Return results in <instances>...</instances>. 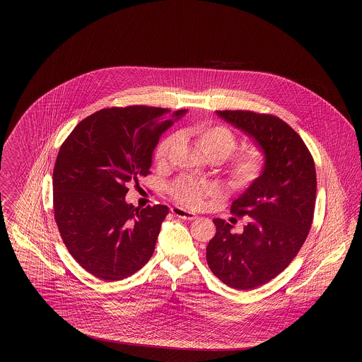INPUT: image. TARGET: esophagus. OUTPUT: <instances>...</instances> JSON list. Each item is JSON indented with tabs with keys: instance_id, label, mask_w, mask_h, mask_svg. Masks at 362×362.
I'll list each match as a JSON object with an SVG mask.
<instances>
[{
	"instance_id": "34e87169",
	"label": "esophagus",
	"mask_w": 362,
	"mask_h": 362,
	"mask_svg": "<svg viewBox=\"0 0 362 362\" xmlns=\"http://www.w3.org/2000/svg\"><path fill=\"white\" fill-rule=\"evenodd\" d=\"M173 213L175 214V216H176V217H179V218H183V220H189V221L197 220V214L191 213V211L186 210V209H182V207H173Z\"/></svg>"
}]
</instances>
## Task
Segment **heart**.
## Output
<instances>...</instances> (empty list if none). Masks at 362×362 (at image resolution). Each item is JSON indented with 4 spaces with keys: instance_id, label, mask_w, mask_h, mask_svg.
<instances>
[{
    "instance_id": "1",
    "label": "heart",
    "mask_w": 362,
    "mask_h": 362,
    "mask_svg": "<svg viewBox=\"0 0 362 362\" xmlns=\"http://www.w3.org/2000/svg\"><path fill=\"white\" fill-rule=\"evenodd\" d=\"M189 134L195 138L201 149L207 156H217L225 158L236 148L238 139L235 134L223 124L216 123H201L189 130ZM177 138L175 134L163 138L155 151L157 164H164L173 151ZM263 155L255 146L241 149L236 155L232 156L226 164V173L229 180L236 186H248L258 177L263 170ZM217 187L207 182H197L191 177H180L171 187L175 201L187 207L201 206L205 198L214 195Z\"/></svg>"
}]
</instances>
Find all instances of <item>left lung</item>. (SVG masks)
<instances>
[{
	"mask_svg": "<svg viewBox=\"0 0 362 362\" xmlns=\"http://www.w3.org/2000/svg\"><path fill=\"white\" fill-rule=\"evenodd\" d=\"M252 138L264 155V167L230 211L248 216L243 233L214 218L216 236L209 241L210 270L225 285L250 291L282 273L308 236L316 201L315 163L292 127L269 114L216 111Z\"/></svg>",
	"mask_w": 362,
	"mask_h": 362,
	"instance_id": "1",
	"label": "left lung"
}]
</instances>
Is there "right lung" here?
<instances>
[{"instance_id":"right-lung-1","label":"right lung","mask_w":362,"mask_h":362,"mask_svg":"<svg viewBox=\"0 0 362 362\" xmlns=\"http://www.w3.org/2000/svg\"><path fill=\"white\" fill-rule=\"evenodd\" d=\"M186 112L148 105L103 108L80 122L62 144L52 173L54 217L70 255L92 276L121 281L153 255L168 207L127 204L126 185L149 173L161 134Z\"/></svg>"}]
</instances>
